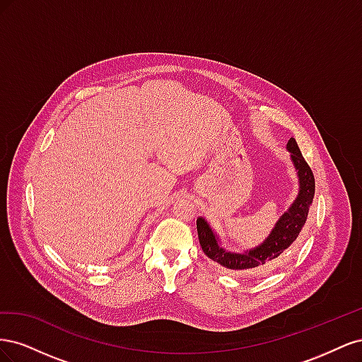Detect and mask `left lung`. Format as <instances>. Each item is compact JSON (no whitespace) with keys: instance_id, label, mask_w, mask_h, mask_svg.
<instances>
[{"instance_id":"left-lung-1","label":"left lung","mask_w":362,"mask_h":362,"mask_svg":"<svg viewBox=\"0 0 362 362\" xmlns=\"http://www.w3.org/2000/svg\"><path fill=\"white\" fill-rule=\"evenodd\" d=\"M287 151L290 152V160L299 180L298 196L288 206V210L278 218V222L273 226L264 242L242 252L226 250L210 223L204 217H198L196 228H198L199 243L208 258L218 262L225 269L234 272L261 273L279 266V262L286 257L288 249L296 243L302 231L315 190L311 168L302 157V152L293 137L288 140Z\"/></svg>"}]
</instances>
